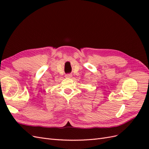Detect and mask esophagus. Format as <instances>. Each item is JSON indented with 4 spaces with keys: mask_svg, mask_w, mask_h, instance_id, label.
Masks as SVG:
<instances>
[{
    "mask_svg": "<svg viewBox=\"0 0 149 149\" xmlns=\"http://www.w3.org/2000/svg\"><path fill=\"white\" fill-rule=\"evenodd\" d=\"M72 75L71 74H67L65 75V78H71Z\"/></svg>",
    "mask_w": 149,
    "mask_h": 149,
    "instance_id": "1",
    "label": "esophagus"
}]
</instances>
